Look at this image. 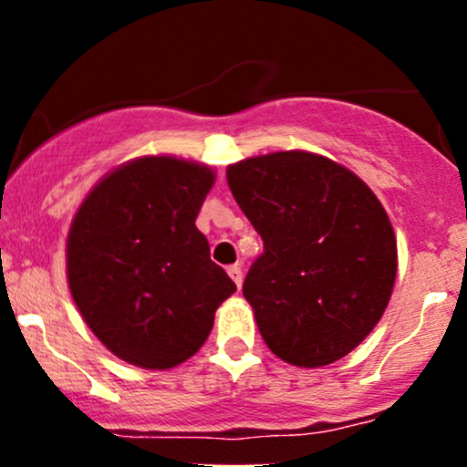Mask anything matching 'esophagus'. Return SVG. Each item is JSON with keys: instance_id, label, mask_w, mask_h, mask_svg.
Listing matches in <instances>:
<instances>
[{"instance_id": "esophagus-1", "label": "esophagus", "mask_w": 467, "mask_h": 467, "mask_svg": "<svg viewBox=\"0 0 467 467\" xmlns=\"http://www.w3.org/2000/svg\"><path fill=\"white\" fill-rule=\"evenodd\" d=\"M228 275L233 277L234 285L242 286V282H244V273H242V266H239V264H233V266H228Z\"/></svg>"}]
</instances>
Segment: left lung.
Masks as SVG:
<instances>
[{"label":"left lung","instance_id":"obj_1","mask_svg":"<svg viewBox=\"0 0 467 467\" xmlns=\"http://www.w3.org/2000/svg\"><path fill=\"white\" fill-rule=\"evenodd\" d=\"M228 185L264 242L244 298L273 355L318 368L355 350L379 323L398 273L393 225L378 196L307 150L230 164Z\"/></svg>","mask_w":467,"mask_h":467}]
</instances>
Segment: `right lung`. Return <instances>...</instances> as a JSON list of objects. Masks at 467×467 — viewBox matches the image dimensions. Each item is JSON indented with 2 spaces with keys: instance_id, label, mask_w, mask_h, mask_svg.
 <instances>
[{
  "instance_id": "obj_1",
  "label": "right lung",
  "mask_w": 467,
  "mask_h": 467,
  "mask_svg": "<svg viewBox=\"0 0 467 467\" xmlns=\"http://www.w3.org/2000/svg\"><path fill=\"white\" fill-rule=\"evenodd\" d=\"M212 185L203 164L146 155L99 181L74 216L69 291L94 337L129 364L167 370L190 359L237 291L196 228Z\"/></svg>"
}]
</instances>
